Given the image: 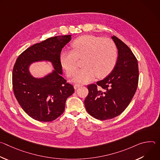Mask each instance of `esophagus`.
<instances>
[{"mask_svg":"<svg viewBox=\"0 0 160 160\" xmlns=\"http://www.w3.org/2000/svg\"><path fill=\"white\" fill-rule=\"evenodd\" d=\"M81 86H82V85H80V84H75V85H74V88H75V89H77V88H78V87H81Z\"/></svg>","mask_w":160,"mask_h":160,"instance_id":"esophagus-1","label":"esophagus"}]
</instances>
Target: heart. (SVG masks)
<instances>
[{
  "label": "heart",
  "mask_w": 160,
  "mask_h": 160,
  "mask_svg": "<svg viewBox=\"0 0 160 160\" xmlns=\"http://www.w3.org/2000/svg\"><path fill=\"white\" fill-rule=\"evenodd\" d=\"M72 51H62L59 61L68 77L75 74L77 58L82 59V68L77 71L73 82L85 83L93 80L96 76L102 78L109 75L115 67L118 49L111 39L92 35H83L72 43Z\"/></svg>",
  "instance_id": "1"
}]
</instances>
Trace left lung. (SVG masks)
<instances>
[{
  "mask_svg": "<svg viewBox=\"0 0 160 160\" xmlns=\"http://www.w3.org/2000/svg\"><path fill=\"white\" fill-rule=\"evenodd\" d=\"M111 38L118 49L116 66L103 80L87 86L88 94L84 101L87 111L100 120L120 115L132 101L139 81L138 62L135 56L121 40L114 35Z\"/></svg>",
  "mask_w": 160,
  "mask_h": 160,
  "instance_id": "obj_1",
  "label": "left lung"
}]
</instances>
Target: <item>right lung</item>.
Masks as SVG:
<instances>
[{
	"label": "right lung",
	"instance_id": "1",
	"mask_svg": "<svg viewBox=\"0 0 160 160\" xmlns=\"http://www.w3.org/2000/svg\"><path fill=\"white\" fill-rule=\"evenodd\" d=\"M72 35H59L35 43L16 59L12 71L14 96L25 112L33 119L52 122L61 115L67 98L74 92L73 86L62 77L59 54ZM50 62L54 70L43 78L30 73V66L37 62Z\"/></svg>",
	"mask_w": 160,
	"mask_h": 160
}]
</instances>
